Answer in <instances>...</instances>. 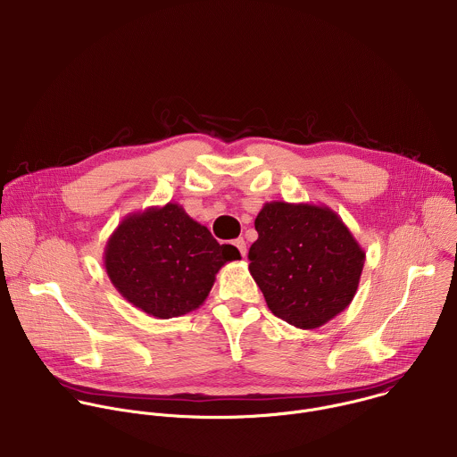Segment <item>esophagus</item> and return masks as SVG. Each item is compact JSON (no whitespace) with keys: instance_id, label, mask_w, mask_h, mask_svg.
Instances as JSON below:
<instances>
[{"instance_id":"34e87169","label":"esophagus","mask_w":457,"mask_h":457,"mask_svg":"<svg viewBox=\"0 0 457 457\" xmlns=\"http://www.w3.org/2000/svg\"><path fill=\"white\" fill-rule=\"evenodd\" d=\"M235 245H237V249L240 251V254H242V256H245V254H247V244H245V240H244V238H237V240H235Z\"/></svg>"}]
</instances>
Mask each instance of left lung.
<instances>
[{"label":"left lung","mask_w":457,"mask_h":457,"mask_svg":"<svg viewBox=\"0 0 457 457\" xmlns=\"http://www.w3.org/2000/svg\"><path fill=\"white\" fill-rule=\"evenodd\" d=\"M254 228L258 240L249 249V272L274 316L314 330L348 309L366 253L334 210L270 201Z\"/></svg>","instance_id":"left-lung-1"}]
</instances>
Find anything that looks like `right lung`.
Segmentation results:
<instances>
[{
    "mask_svg": "<svg viewBox=\"0 0 457 457\" xmlns=\"http://www.w3.org/2000/svg\"><path fill=\"white\" fill-rule=\"evenodd\" d=\"M238 258L235 245H220L178 203L129 213L104 249V267L114 288L158 320L199 309L220 267Z\"/></svg>",
    "mask_w": 457,
    "mask_h": 457,
    "instance_id": "add662e5",
    "label": "right lung"
}]
</instances>
